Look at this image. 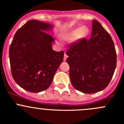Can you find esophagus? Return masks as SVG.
<instances>
[{
    "label": "esophagus",
    "mask_w": 124,
    "mask_h": 124,
    "mask_svg": "<svg viewBox=\"0 0 124 124\" xmlns=\"http://www.w3.org/2000/svg\"><path fill=\"white\" fill-rule=\"evenodd\" d=\"M67 57H68V56H67V55L66 54V53H65V54H64V57H63V61H66V59H67Z\"/></svg>",
    "instance_id": "1"
}]
</instances>
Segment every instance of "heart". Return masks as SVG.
I'll return each instance as SVG.
<instances>
[{
    "label": "heart",
    "instance_id": "obj_1",
    "mask_svg": "<svg viewBox=\"0 0 124 124\" xmlns=\"http://www.w3.org/2000/svg\"><path fill=\"white\" fill-rule=\"evenodd\" d=\"M89 30L87 27L83 26L82 27H78L67 33H63L61 35V38L64 41H68L72 40L76 38V40H80L85 38L88 34Z\"/></svg>",
    "mask_w": 124,
    "mask_h": 124
}]
</instances>
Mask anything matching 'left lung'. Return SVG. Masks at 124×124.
<instances>
[{
	"instance_id": "obj_1",
	"label": "left lung",
	"mask_w": 124,
	"mask_h": 124,
	"mask_svg": "<svg viewBox=\"0 0 124 124\" xmlns=\"http://www.w3.org/2000/svg\"><path fill=\"white\" fill-rule=\"evenodd\" d=\"M92 30L89 39L83 38L71 43L66 52L71 84L85 93L104 89L116 67V50L111 36L97 20L92 21Z\"/></svg>"
}]
</instances>
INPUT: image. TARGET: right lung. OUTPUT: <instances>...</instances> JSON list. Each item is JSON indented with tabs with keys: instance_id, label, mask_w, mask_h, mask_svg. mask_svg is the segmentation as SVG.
<instances>
[{
	"instance_id": "right-lung-1",
	"label": "right lung",
	"mask_w": 124,
	"mask_h": 124,
	"mask_svg": "<svg viewBox=\"0 0 124 124\" xmlns=\"http://www.w3.org/2000/svg\"><path fill=\"white\" fill-rule=\"evenodd\" d=\"M53 25L32 20L16 32L9 47L11 74L15 82L26 91L39 92L47 89L63 59L64 52L52 49L54 41L44 31Z\"/></svg>"
}]
</instances>
